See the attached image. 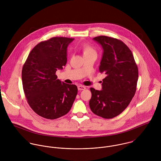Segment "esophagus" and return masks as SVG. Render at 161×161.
<instances>
[{
	"mask_svg": "<svg viewBox=\"0 0 161 161\" xmlns=\"http://www.w3.org/2000/svg\"><path fill=\"white\" fill-rule=\"evenodd\" d=\"M77 88H78L79 91H82V90H85L86 89V87L85 86H79L77 87Z\"/></svg>",
	"mask_w": 161,
	"mask_h": 161,
	"instance_id": "1",
	"label": "esophagus"
}]
</instances>
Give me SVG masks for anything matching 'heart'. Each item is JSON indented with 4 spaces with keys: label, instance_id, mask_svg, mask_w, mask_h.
<instances>
[{
    "label": "heart",
    "instance_id": "heart-1",
    "mask_svg": "<svg viewBox=\"0 0 161 161\" xmlns=\"http://www.w3.org/2000/svg\"><path fill=\"white\" fill-rule=\"evenodd\" d=\"M80 49L82 51L84 57L91 55L97 56V51L95 48L88 43H83L80 46Z\"/></svg>",
    "mask_w": 161,
    "mask_h": 161
}]
</instances>
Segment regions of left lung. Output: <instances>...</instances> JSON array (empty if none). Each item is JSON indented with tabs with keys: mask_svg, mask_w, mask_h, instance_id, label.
I'll use <instances>...</instances> for the list:
<instances>
[{
	"mask_svg": "<svg viewBox=\"0 0 161 161\" xmlns=\"http://www.w3.org/2000/svg\"><path fill=\"white\" fill-rule=\"evenodd\" d=\"M93 39L103 49L99 70L107 76L102 80V90L91 88L89 106L94 114L113 118L126 109L136 93L138 66L131 51L122 41L107 36Z\"/></svg>",
	"mask_w": 161,
	"mask_h": 161,
	"instance_id": "left-lung-1",
	"label": "left lung"
}]
</instances>
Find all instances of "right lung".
Here are the masks:
<instances>
[{"instance_id": "obj_1", "label": "right lung", "mask_w": 161, "mask_h": 161, "mask_svg": "<svg viewBox=\"0 0 161 161\" xmlns=\"http://www.w3.org/2000/svg\"><path fill=\"white\" fill-rule=\"evenodd\" d=\"M74 38L53 37L42 42L30 53L22 71L28 103L38 115L54 119L67 114L77 87L58 79L56 72L67 63V47Z\"/></svg>"}]
</instances>
